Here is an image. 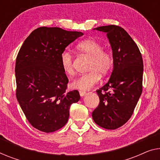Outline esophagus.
Returning a JSON list of instances; mask_svg holds the SVG:
<instances>
[{
	"mask_svg": "<svg viewBox=\"0 0 160 160\" xmlns=\"http://www.w3.org/2000/svg\"><path fill=\"white\" fill-rule=\"evenodd\" d=\"M79 93H80V95L81 97H82V96H84V95H85V93H86V92H85V91H82V90H80L79 91Z\"/></svg>",
	"mask_w": 160,
	"mask_h": 160,
	"instance_id": "obj_1",
	"label": "esophagus"
}]
</instances>
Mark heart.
<instances>
[{"label": "heart", "instance_id": "1", "mask_svg": "<svg viewBox=\"0 0 160 160\" xmlns=\"http://www.w3.org/2000/svg\"><path fill=\"white\" fill-rule=\"evenodd\" d=\"M80 54L90 57L88 70L89 72L74 80L71 86L74 89L88 90L98 82L101 76H106L110 72L113 63L111 53L102 49L101 44L94 39H88L80 42L75 47ZM60 65L67 75L72 76L75 73L74 61L72 54L64 51L60 55Z\"/></svg>", "mask_w": 160, "mask_h": 160}]
</instances>
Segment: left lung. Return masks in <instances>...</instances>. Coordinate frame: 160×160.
<instances>
[{"label": "left lung", "mask_w": 160, "mask_h": 160, "mask_svg": "<svg viewBox=\"0 0 160 160\" xmlns=\"http://www.w3.org/2000/svg\"><path fill=\"white\" fill-rule=\"evenodd\" d=\"M106 32L113 51V70L108 82L97 90L100 103L92 113L96 124L116 129L132 116L142 92L143 60L139 47L118 26L95 28Z\"/></svg>", "instance_id": "left-lung-1"}]
</instances>
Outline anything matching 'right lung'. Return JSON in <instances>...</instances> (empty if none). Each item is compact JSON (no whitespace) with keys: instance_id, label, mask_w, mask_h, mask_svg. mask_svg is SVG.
<instances>
[{"instance_id":"1","label":"right lung","mask_w":160,"mask_h":160,"mask_svg":"<svg viewBox=\"0 0 160 160\" xmlns=\"http://www.w3.org/2000/svg\"><path fill=\"white\" fill-rule=\"evenodd\" d=\"M82 35L58 27H39L19 50L15 66L16 98L28 122L41 132L62 128L70 106L80 98L78 90L67 92L69 80L60 65V55Z\"/></svg>"}]
</instances>
